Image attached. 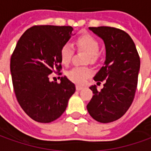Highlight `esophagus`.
Segmentation results:
<instances>
[{"label": "esophagus", "instance_id": "34e87169", "mask_svg": "<svg viewBox=\"0 0 151 151\" xmlns=\"http://www.w3.org/2000/svg\"><path fill=\"white\" fill-rule=\"evenodd\" d=\"M83 89V87L81 86H76V90L77 91H80V90H81V89Z\"/></svg>", "mask_w": 151, "mask_h": 151}]
</instances>
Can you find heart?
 <instances>
[{"mask_svg":"<svg viewBox=\"0 0 151 151\" xmlns=\"http://www.w3.org/2000/svg\"><path fill=\"white\" fill-rule=\"evenodd\" d=\"M76 45L79 49H81L88 53L87 62L93 63L97 59L98 53L99 52V43L93 36L89 34H84L76 39ZM73 54L72 47L69 43L62 46L60 52V58L62 64L69 65ZM92 74V70L88 67H75L67 73L68 78L72 82L79 85H83L89 76Z\"/></svg>","mask_w":151,"mask_h":151,"instance_id":"obj_1","label":"heart"}]
</instances>
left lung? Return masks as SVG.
<instances>
[{"mask_svg":"<svg viewBox=\"0 0 151 151\" xmlns=\"http://www.w3.org/2000/svg\"><path fill=\"white\" fill-rule=\"evenodd\" d=\"M101 38L106 48V60L93 77L98 83L105 81L99 91L92 86L93 97L87 104L89 115L102 123L122 117L132 104L140 70V57L129 34L113 27H89Z\"/></svg>","mask_w":151,"mask_h":151,"instance_id":"8db88e82","label":"left lung"}]
</instances>
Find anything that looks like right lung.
I'll return each instance as SVG.
<instances>
[{
    "instance_id": "right-lung-1",
    "label": "right lung",
    "mask_w": 151,
    "mask_h": 151,
    "mask_svg": "<svg viewBox=\"0 0 151 151\" xmlns=\"http://www.w3.org/2000/svg\"><path fill=\"white\" fill-rule=\"evenodd\" d=\"M71 26L35 25L19 39L10 58L14 93L22 109L33 120L48 123L65 112L76 86L67 78L50 81L51 74L62 75L60 52L70 38Z\"/></svg>"
}]
</instances>
